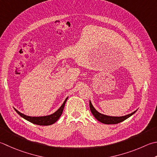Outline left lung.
Instances as JSON below:
<instances>
[{
  "instance_id": "8db88e82",
  "label": "left lung",
  "mask_w": 157,
  "mask_h": 157,
  "mask_svg": "<svg viewBox=\"0 0 157 157\" xmlns=\"http://www.w3.org/2000/svg\"><path fill=\"white\" fill-rule=\"evenodd\" d=\"M89 105H90V111L92 113H93V115L94 116V118H96L97 121H99V122H102V123L106 124H113L120 123V122L124 121V120L129 118L130 116H131L137 111L136 110V111H135L133 112H132L131 113H129V114L126 115L124 116H119V117H117V116H109L102 114V113L97 112V110L94 109L93 105H92L90 101V103H89Z\"/></svg>"
}]
</instances>
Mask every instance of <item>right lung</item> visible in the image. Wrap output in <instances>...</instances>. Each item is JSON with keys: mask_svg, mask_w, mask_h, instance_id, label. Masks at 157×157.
Returning <instances> with one entry per match:
<instances>
[{"mask_svg": "<svg viewBox=\"0 0 157 157\" xmlns=\"http://www.w3.org/2000/svg\"><path fill=\"white\" fill-rule=\"evenodd\" d=\"M67 99H68V97L66 98V99L64 100L63 105L60 107V108L58 109L56 112H54V113H52V114L48 115V116H39V117H33V116H29L25 114H23L22 113L17 111L16 109H15V112H16L18 114L21 116V117L26 119V121L32 122L33 124H35L37 125H41V126L51 125L52 124L55 123V122L59 119L60 116L62 115V113L63 112V109L64 107V105H65Z\"/></svg>", "mask_w": 157, "mask_h": 157, "instance_id": "add662e5", "label": "right lung"}]
</instances>
